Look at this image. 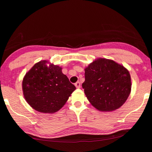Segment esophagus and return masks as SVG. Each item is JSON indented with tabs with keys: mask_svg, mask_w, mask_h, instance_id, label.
<instances>
[{
	"mask_svg": "<svg viewBox=\"0 0 152 152\" xmlns=\"http://www.w3.org/2000/svg\"><path fill=\"white\" fill-rule=\"evenodd\" d=\"M74 85H75L76 88H80V83L79 82H76L75 84H74Z\"/></svg>",
	"mask_w": 152,
	"mask_h": 152,
	"instance_id": "34e87169",
	"label": "esophagus"
}]
</instances>
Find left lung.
<instances>
[{
  "label": "left lung",
  "instance_id": "1",
  "mask_svg": "<svg viewBox=\"0 0 152 152\" xmlns=\"http://www.w3.org/2000/svg\"><path fill=\"white\" fill-rule=\"evenodd\" d=\"M82 88L95 108L112 111L124 104L129 95L131 76L124 66L112 60L99 59L85 69Z\"/></svg>",
  "mask_w": 152,
  "mask_h": 152
}]
</instances>
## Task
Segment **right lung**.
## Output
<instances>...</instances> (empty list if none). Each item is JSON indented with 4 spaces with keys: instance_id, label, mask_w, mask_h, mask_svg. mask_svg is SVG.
Segmentation results:
<instances>
[{
    "instance_id": "right-lung-1",
    "label": "right lung",
    "mask_w": 152,
    "mask_h": 152,
    "mask_svg": "<svg viewBox=\"0 0 152 152\" xmlns=\"http://www.w3.org/2000/svg\"><path fill=\"white\" fill-rule=\"evenodd\" d=\"M46 61L35 64L25 76L22 88L28 104L43 113L57 112L65 104L76 87L63 74L61 68Z\"/></svg>"
}]
</instances>
